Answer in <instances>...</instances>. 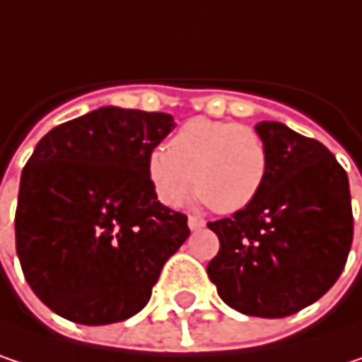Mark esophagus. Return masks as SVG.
<instances>
[{
	"label": "esophagus",
	"mask_w": 362,
	"mask_h": 362,
	"mask_svg": "<svg viewBox=\"0 0 362 362\" xmlns=\"http://www.w3.org/2000/svg\"><path fill=\"white\" fill-rule=\"evenodd\" d=\"M187 224H189L192 230H197V228H202V226L206 224V220L202 218V216H189V218H187Z\"/></svg>",
	"instance_id": "1"
}]
</instances>
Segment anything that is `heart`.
<instances>
[{"label":"heart","instance_id":"heart-1","mask_svg":"<svg viewBox=\"0 0 362 362\" xmlns=\"http://www.w3.org/2000/svg\"><path fill=\"white\" fill-rule=\"evenodd\" d=\"M146 170L163 204L179 206L195 187L212 210L230 214L262 192L268 146L249 125L197 117L173 134L167 148L148 154Z\"/></svg>","mask_w":362,"mask_h":362}]
</instances>
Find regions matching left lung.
Masks as SVG:
<instances>
[{"label": "left lung", "mask_w": 362, "mask_h": 362, "mask_svg": "<svg viewBox=\"0 0 362 362\" xmlns=\"http://www.w3.org/2000/svg\"><path fill=\"white\" fill-rule=\"evenodd\" d=\"M255 129L268 146V175L247 208L208 222L220 241L208 276L228 307L274 320L334 286L349 259L354 222L349 175L322 142L278 121Z\"/></svg>", "instance_id": "obj_1"}]
</instances>
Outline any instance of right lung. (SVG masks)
<instances>
[{
    "label": "right lung",
    "instance_id": "1",
    "mask_svg": "<svg viewBox=\"0 0 362 362\" xmlns=\"http://www.w3.org/2000/svg\"><path fill=\"white\" fill-rule=\"evenodd\" d=\"M168 113L100 107L53 127L22 170L16 251L33 293L74 323L123 322L150 300L187 216L158 202L148 154Z\"/></svg>",
    "mask_w": 362,
    "mask_h": 362
}]
</instances>
